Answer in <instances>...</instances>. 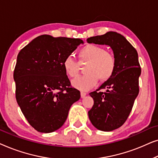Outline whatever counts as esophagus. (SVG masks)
<instances>
[{
  "label": "esophagus",
  "instance_id": "1",
  "mask_svg": "<svg viewBox=\"0 0 158 158\" xmlns=\"http://www.w3.org/2000/svg\"><path fill=\"white\" fill-rule=\"evenodd\" d=\"M86 96V93L85 92H81V98H84Z\"/></svg>",
  "mask_w": 158,
  "mask_h": 158
}]
</instances>
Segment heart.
I'll return each instance as SVG.
<instances>
[{
    "mask_svg": "<svg viewBox=\"0 0 158 158\" xmlns=\"http://www.w3.org/2000/svg\"><path fill=\"white\" fill-rule=\"evenodd\" d=\"M79 63H87L84 71L86 73L72 81V85L77 89L88 90L94 87L98 79L106 82L113 76L116 70V59L113 54L105 51L102 47L87 44L77 52ZM64 72L70 77H75L79 73V64L68 56L63 61Z\"/></svg>",
    "mask_w": 158,
    "mask_h": 158,
    "instance_id": "heart-1",
    "label": "heart"
}]
</instances>
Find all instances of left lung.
Returning <instances> with one entry per match:
<instances>
[{
  "label": "left lung",
  "instance_id": "obj_1",
  "mask_svg": "<svg viewBox=\"0 0 158 158\" xmlns=\"http://www.w3.org/2000/svg\"><path fill=\"white\" fill-rule=\"evenodd\" d=\"M87 42L111 47L116 64L113 76L96 91L90 93L94 103L88 111L92 124L101 131H110L119 128L126 122L139 94L141 68L137 52L127 39L115 31L92 36ZM106 89L107 91L99 90Z\"/></svg>",
  "mask_w": 158,
  "mask_h": 158
}]
</instances>
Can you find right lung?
<instances>
[{
	"label": "right lung",
	"instance_id": "right-lung-1",
	"mask_svg": "<svg viewBox=\"0 0 158 158\" xmlns=\"http://www.w3.org/2000/svg\"><path fill=\"white\" fill-rule=\"evenodd\" d=\"M81 39L39 36L17 56L14 72L16 98L25 118L36 131L52 132L64 124L71 106L81 98L70 87L63 61Z\"/></svg>",
	"mask_w": 158,
	"mask_h": 158
}]
</instances>
